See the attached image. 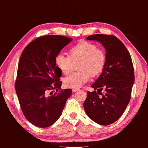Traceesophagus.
I'll list each match as a JSON object with an SVG mask.
<instances>
[{"instance_id":"1","label":"esophagus","mask_w":148,"mask_h":148,"mask_svg":"<svg viewBox=\"0 0 148 148\" xmlns=\"http://www.w3.org/2000/svg\"><path fill=\"white\" fill-rule=\"evenodd\" d=\"M79 89H78V88H74V89H72V92H76L77 91H78Z\"/></svg>"}]
</instances>
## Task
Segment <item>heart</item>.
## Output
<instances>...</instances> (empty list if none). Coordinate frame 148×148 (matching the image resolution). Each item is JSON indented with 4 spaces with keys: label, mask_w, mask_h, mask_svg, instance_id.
I'll use <instances>...</instances> for the list:
<instances>
[{
    "label": "heart",
    "mask_w": 148,
    "mask_h": 148,
    "mask_svg": "<svg viewBox=\"0 0 148 148\" xmlns=\"http://www.w3.org/2000/svg\"><path fill=\"white\" fill-rule=\"evenodd\" d=\"M78 63L77 68L80 71L64 79L66 87L78 88L89 80L91 75L95 76L100 74L105 66V53L94 44L83 41L70 48L69 56L60 53L55 58L56 67L65 75L70 74Z\"/></svg>",
    "instance_id": "obj_1"
}]
</instances>
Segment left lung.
Instances as JSON below:
<instances>
[{"label": "left lung", "mask_w": 148, "mask_h": 148, "mask_svg": "<svg viewBox=\"0 0 148 148\" xmlns=\"http://www.w3.org/2000/svg\"><path fill=\"white\" fill-rule=\"evenodd\" d=\"M86 39L102 44L106 64L102 74L91 85L94 91L87 92L84 108L94 122L110 125L122 116L130 100L134 82L133 63L128 50L115 36L93 34Z\"/></svg>", "instance_id": "1"}]
</instances>
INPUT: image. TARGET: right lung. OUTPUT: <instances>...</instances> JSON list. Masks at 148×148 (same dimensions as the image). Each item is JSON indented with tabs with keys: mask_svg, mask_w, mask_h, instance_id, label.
<instances>
[{
	"mask_svg": "<svg viewBox=\"0 0 148 148\" xmlns=\"http://www.w3.org/2000/svg\"><path fill=\"white\" fill-rule=\"evenodd\" d=\"M72 40L60 35L42 36L28 44L22 53L14 87L24 116L37 127H47L56 122L71 96V89L60 90L62 72L55 58ZM52 89L59 92L46 95Z\"/></svg>",
	"mask_w": 148,
	"mask_h": 148,
	"instance_id": "right-lung-1",
	"label": "right lung"
}]
</instances>
